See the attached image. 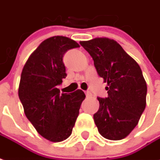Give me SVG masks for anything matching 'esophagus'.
<instances>
[{
	"mask_svg": "<svg viewBox=\"0 0 160 160\" xmlns=\"http://www.w3.org/2000/svg\"><path fill=\"white\" fill-rule=\"evenodd\" d=\"M86 95H87V97H91L92 93L89 91H87L86 92Z\"/></svg>",
	"mask_w": 160,
	"mask_h": 160,
	"instance_id": "obj_1",
	"label": "esophagus"
}]
</instances>
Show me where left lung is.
<instances>
[{
    "instance_id": "left-lung-1",
    "label": "left lung",
    "mask_w": 160,
    "mask_h": 160,
    "mask_svg": "<svg viewBox=\"0 0 160 160\" xmlns=\"http://www.w3.org/2000/svg\"><path fill=\"white\" fill-rule=\"evenodd\" d=\"M80 44L107 83L108 96L98 97L99 108L93 114L98 131L110 140L126 138L138 125L146 108L147 87L141 68L114 40L95 38Z\"/></svg>"
}]
</instances>
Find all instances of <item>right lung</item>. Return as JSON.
I'll return each instance as SVG.
<instances>
[{
  "label": "right lung",
  "instance_id": "add662e5",
  "mask_svg": "<svg viewBox=\"0 0 160 160\" xmlns=\"http://www.w3.org/2000/svg\"><path fill=\"white\" fill-rule=\"evenodd\" d=\"M79 47L70 38L50 37L33 51L22 69L18 94L24 112L38 133L52 142L71 135L86 98L80 89L61 94L57 88L67 76L64 54Z\"/></svg>",
  "mask_w": 160,
  "mask_h": 160
}]
</instances>
